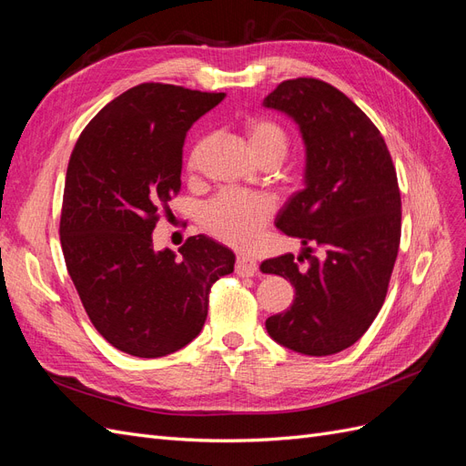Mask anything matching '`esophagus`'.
<instances>
[{"label": "esophagus", "mask_w": 466, "mask_h": 466, "mask_svg": "<svg viewBox=\"0 0 466 466\" xmlns=\"http://www.w3.org/2000/svg\"><path fill=\"white\" fill-rule=\"evenodd\" d=\"M258 270V264L255 258H250L247 255H241L237 257V262H235V272L238 276H255Z\"/></svg>", "instance_id": "34e87169"}]
</instances>
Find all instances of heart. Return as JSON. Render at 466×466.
<instances>
[{
    "mask_svg": "<svg viewBox=\"0 0 466 466\" xmlns=\"http://www.w3.org/2000/svg\"><path fill=\"white\" fill-rule=\"evenodd\" d=\"M248 146L255 157L279 165L289 151V134L272 118L257 116L245 124ZM194 167V157L188 161ZM274 206L264 196L247 192H221L202 208L204 229L235 248H250L272 219Z\"/></svg>",
    "mask_w": 466,
    "mask_h": 466,
    "instance_id": "obj_1",
    "label": "heart"
}]
</instances>
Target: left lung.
Listing matches in <instances>:
<instances>
[{
	"label": "left lung",
	"mask_w": 466,
	"mask_h": 466,
	"mask_svg": "<svg viewBox=\"0 0 466 466\" xmlns=\"http://www.w3.org/2000/svg\"><path fill=\"white\" fill-rule=\"evenodd\" d=\"M264 106L298 122L307 149L305 188L276 221L303 252L260 264L264 274L291 281L295 299L266 319V330L305 356L338 354L360 340L387 298L400 245L397 171L377 126L327 81H281Z\"/></svg>",
	"instance_id": "1"
}]
</instances>
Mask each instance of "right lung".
<instances>
[{
  "label": "right lung",
  "mask_w": 466,
  "mask_h": 466,
  "mask_svg": "<svg viewBox=\"0 0 466 466\" xmlns=\"http://www.w3.org/2000/svg\"><path fill=\"white\" fill-rule=\"evenodd\" d=\"M167 83H142L86 126L67 163L60 241L93 327L136 358H161L200 334L209 289L235 255L206 235L155 250L159 214L180 192L190 126L223 101Z\"/></svg>",
  "instance_id": "obj_1"
}]
</instances>
